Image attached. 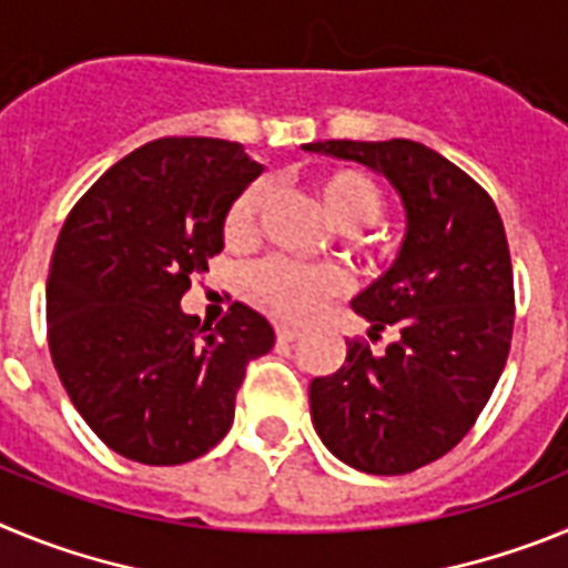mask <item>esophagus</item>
Instances as JSON below:
<instances>
[{"instance_id": "34e87169", "label": "esophagus", "mask_w": 568, "mask_h": 568, "mask_svg": "<svg viewBox=\"0 0 568 568\" xmlns=\"http://www.w3.org/2000/svg\"><path fill=\"white\" fill-rule=\"evenodd\" d=\"M275 338H278V344H293V341L301 338V333L293 327H278L275 329Z\"/></svg>"}]
</instances>
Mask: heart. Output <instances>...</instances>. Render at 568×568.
<instances>
[{
	"mask_svg": "<svg viewBox=\"0 0 568 568\" xmlns=\"http://www.w3.org/2000/svg\"><path fill=\"white\" fill-rule=\"evenodd\" d=\"M315 195L324 204L327 215L338 227L358 230L366 224H375L384 213V193L375 184V179L355 168H329L321 170L313 179ZM267 202V187L253 184L230 204L227 219H224V239L230 244L247 241L255 233L258 215ZM375 255H386V244H369ZM253 290L261 304H267L281 318H310L315 310L329 301L333 295L344 293V278L341 273L327 267H301L293 261L273 258L264 261L253 273Z\"/></svg>",
	"mask_w": 568,
	"mask_h": 568,
	"instance_id": "obj_1",
	"label": "heart"
}]
</instances>
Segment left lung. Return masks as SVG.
Instances as JSON below:
<instances>
[{
	"label": "left lung",
	"instance_id": "1",
	"mask_svg": "<svg viewBox=\"0 0 568 568\" xmlns=\"http://www.w3.org/2000/svg\"><path fill=\"white\" fill-rule=\"evenodd\" d=\"M375 170L406 213L398 258L353 310L369 338L393 329L375 355L346 341L338 373L313 378L310 413L338 460L369 475H406L460 444L506 366L515 287L498 207L449 159L409 139L304 144Z\"/></svg>",
	"mask_w": 568,
	"mask_h": 568
}]
</instances>
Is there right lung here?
Wrapping results in <instances>:
<instances>
[{
    "label": "right lung",
    "mask_w": 568,
    "mask_h": 568,
    "mask_svg": "<svg viewBox=\"0 0 568 568\" xmlns=\"http://www.w3.org/2000/svg\"><path fill=\"white\" fill-rule=\"evenodd\" d=\"M261 164L239 142L155 139L124 155L64 219L48 275L59 381L113 453L187 464L230 433L247 364L275 344L235 301L215 327L182 310L224 250V219Z\"/></svg>",
    "instance_id": "add662e5"
}]
</instances>
